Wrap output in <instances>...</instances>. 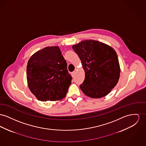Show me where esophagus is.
Here are the masks:
<instances>
[{
  "label": "esophagus",
  "mask_w": 146,
  "mask_h": 146,
  "mask_svg": "<svg viewBox=\"0 0 146 146\" xmlns=\"http://www.w3.org/2000/svg\"><path fill=\"white\" fill-rule=\"evenodd\" d=\"M75 74V71H73V72H72V73H71V75H72V76L73 77L74 76Z\"/></svg>",
  "instance_id": "esophagus-1"
}]
</instances>
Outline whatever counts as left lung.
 Here are the masks:
<instances>
[{
    "instance_id": "left-lung-1",
    "label": "left lung",
    "mask_w": 146,
    "mask_h": 146,
    "mask_svg": "<svg viewBox=\"0 0 146 146\" xmlns=\"http://www.w3.org/2000/svg\"><path fill=\"white\" fill-rule=\"evenodd\" d=\"M81 61L85 80L80 88L94 98L107 95L118 83L121 68L116 52L110 46L94 40H83L72 46Z\"/></svg>"
}]
</instances>
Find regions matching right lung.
<instances>
[{
    "label": "right lung",
    "instance_id": "1",
    "mask_svg": "<svg viewBox=\"0 0 146 146\" xmlns=\"http://www.w3.org/2000/svg\"><path fill=\"white\" fill-rule=\"evenodd\" d=\"M27 78L30 90L42 101L62 100L72 80L66 61L58 46L41 49L30 58Z\"/></svg>",
    "mask_w": 146,
    "mask_h": 146
}]
</instances>
